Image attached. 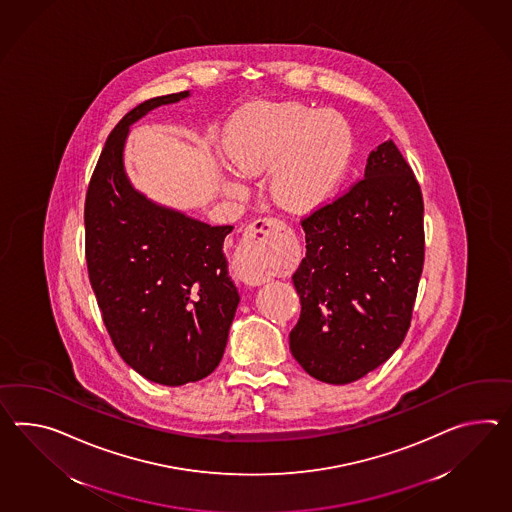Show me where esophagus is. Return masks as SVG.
I'll return each mask as SVG.
<instances>
[{"instance_id":"obj_1","label":"esophagus","mask_w":512,"mask_h":512,"mask_svg":"<svg viewBox=\"0 0 512 512\" xmlns=\"http://www.w3.org/2000/svg\"><path fill=\"white\" fill-rule=\"evenodd\" d=\"M283 224L274 218L255 220L246 229L235 255V272L246 285H262L270 281L268 255L274 251Z\"/></svg>"}]
</instances>
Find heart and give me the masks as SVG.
Listing matches in <instances>:
<instances>
[{"label": "heart", "instance_id": "b5f03b06", "mask_svg": "<svg viewBox=\"0 0 512 512\" xmlns=\"http://www.w3.org/2000/svg\"><path fill=\"white\" fill-rule=\"evenodd\" d=\"M225 151L240 174L274 168V200L288 211L307 212L333 194L346 172L351 131L331 111L318 113L296 101L253 103L227 125Z\"/></svg>", "mask_w": 512, "mask_h": 512}]
</instances>
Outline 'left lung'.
Instances as JSON below:
<instances>
[{
	"label": "left lung",
	"instance_id": "8db88e82",
	"mask_svg": "<svg viewBox=\"0 0 512 512\" xmlns=\"http://www.w3.org/2000/svg\"><path fill=\"white\" fill-rule=\"evenodd\" d=\"M301 225L307 253L292 275L301 314L290 351L314 379L353 383L388 361L411 325L424 268L422 190L387 140L357 185Z\"/></svg>",
	"mask_w": 512,
	"mask_h": 512
}]
</instances>
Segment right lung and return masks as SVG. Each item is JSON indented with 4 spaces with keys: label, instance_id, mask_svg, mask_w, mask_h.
I'll return each instance as SVG.
<instances>
[{
    "label": "right lung",
    "instance_id": "1",
    "mask_svg": "<svg viewBox=\"0 0 512 512\" xmlns=\"http://www.w3.org/2000/svg\"><path fill=\"white\" fill-rule=\"evenodd\" d=\"M188 96H159L125 114L101 150L85 201L88 277L114 348L166 387L214 372L240 301L224 255L233 225L205 224L155 203L125 172L129 127Z\"/></svg>",
    "mask_w": 512,
    "mask_h": 512
}]
</instances>
